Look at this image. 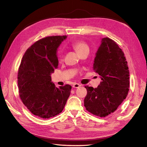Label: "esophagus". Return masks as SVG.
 Returning <instances> with one entry per match:
<instances>
[{
	"label": "esophagus",
	"instance_id": "1",
	"mask_svg": "<svg viewBox=\"0 0 147 147\" xmlns=\"http://www.w3.org/2000/svg\"><path fill=\"white\" fill-rule=\"evenodd\" d=\"M80 86H81V84H80L78 83H75L73 85V88H78Z\"/></svg>",
	"mask_w": 147,
	"mask_h": 147
}]
</instances>
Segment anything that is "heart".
I'll return each instance as SVG.
<instances>
[{
	"label": "heart",
	"instance_id": "obj_1",
	"mask_svg": "<svg viewBox=\"0 0 147 147\" xmlns=\"http://www.w3.org/2000/svg\"><path fill=\"white\" fill-rule=\"evenodd\" d=\"M71 45H72L73 48L80 55L82 54V53L84 52H86V51L89 52V50H90V48H89L88 44L86 42H84V41H82V40L75 41L73 42Z\"/></svg>",
	"mask_w": 147,
	"mask_h": 147
}]
</instances>
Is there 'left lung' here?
Segmentation results:
<instances>
[{"instance_id":"8db88e82","label":"left lung","mask_w":147,"mask_h":147,"mask_svg":"<svg viewBox=\"0 0 147 147\" xmlns=\"http://www.w3.org/2000/svg\"><path fill=\"white\" fill-rule=\"evenodd\" d=\"M124 53L116 42L108 37L101 39L93 63V70L101 82L96 88L86 86L84 99L86 109L100 117L116 110L126 99L129 88V72Z\"/></svg>"}]
</instances>
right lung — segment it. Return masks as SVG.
Returning a JSON list of instances; mask_svg holds the SVG:
<instances>
[{"instance_id":"right-lung-1","label":"right lung","mask_w":147,"mask_h":147,"mask_svg":"<svg viewBox=\"0 0 147 147\" xmlns=\"http://www.w3.org/2000/svg\"><path fill=\"white\" fill-rule=\"evenodd\" d=\"M66 35L42 38L24 55L18 75L20 98L30 112L41 118L59 114L64 108L72 86L57 88L51 75L58 65L57 51Z\"/></svg>"}]
</instances>
